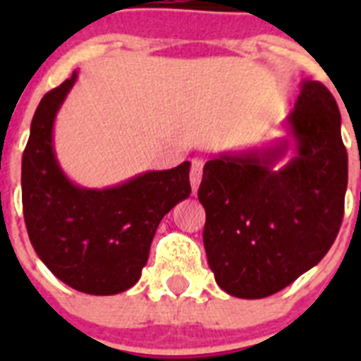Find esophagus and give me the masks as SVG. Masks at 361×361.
Instances as JSON below:
<instances>
[{
  "mask_svg": "<svg viewBox=\"0 0 361 361\" xmlns=\"http://www.w3.org/2000/svg\"><path fill=\"white\" fill-rule=\"evenodd\" d=\"M202 161H199V159H193V161H191L190 183L191 188H193V195L197 193V190H199L200 186V180H202Z\"/></svg>",
  "mask_w": 361,
  "mask_h": 361,
  "instance_id": "1",
  "label": "esophagus"
}]
</instances>
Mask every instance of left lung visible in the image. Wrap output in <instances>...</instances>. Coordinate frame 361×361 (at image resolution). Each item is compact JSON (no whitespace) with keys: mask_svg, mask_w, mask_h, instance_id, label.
<instances>
[{"mask_svg":"<svg viewBox=\"0 0 361 361\" xmlns=\"http://www.w3.org/2000/svg\"><path fill=\"white\" fill-rule=\"evenodd\" d=\"M340 124L333 94L305 79L288 117L296 142L288 166L273 170L288 141L206 162L199 188L202 238L220 289L266 298L327 255L342 226L347 190Z\"/></svg>","mask_w":361,"mask_h":361,"instance_id":"obj_1","label":"left lung"}]
</instances>
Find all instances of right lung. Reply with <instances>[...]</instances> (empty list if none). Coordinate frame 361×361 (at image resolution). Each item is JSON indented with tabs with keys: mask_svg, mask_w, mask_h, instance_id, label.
<instances>
[{
	"mask_svg": "<svg viewBox=\"0 0 361 361\" xmlns=\"http://www.w3.org/2000/svg\"><path fill=\"white\" fill-rule=\"evenodd\" d=\"M75 79L78 72L44 94L32 119L21 162L25 224L37 257L61 282L88 295H117L141 279L162 216L190 197V162L106 190L70 183L52 130Z\"/></svg>",
	"mask_w": 361,
	"mask_h": 361,
	"instance_id": "add662e5",
	"label": "right lung"
}]
</instances>
